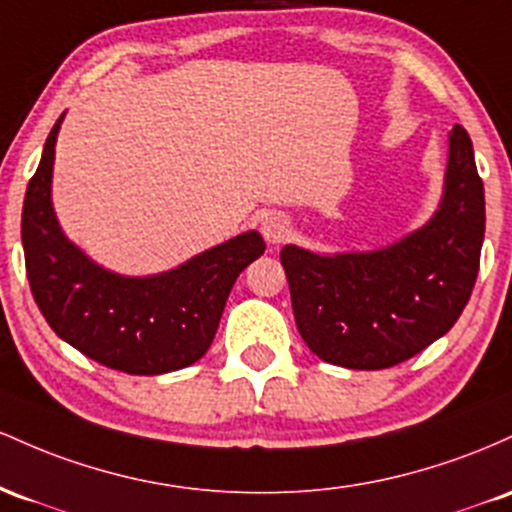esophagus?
I'll return each instance as SVG.
<instances>
[{
    "label": "esophagus",
    "instance_id": "1",
    "mask_svg": "<svg viewBox=\"0 0 512 512\" xmlns=\"http://www.w3.org/2000/svg\"><path fill=\"white\" fill-rule=\"evenodd\" d=\"M261 234L268 244H283L290 237V222L283 215H268L261 220Z\"/></svg>",
    "mask_w": 512,
    "mask_h": 512
}]
</instances>
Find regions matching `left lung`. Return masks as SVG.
Returning a JSON list of instances; mask_svg holds the SVG:
<instances>
[{
  "mask_svg": "<svg viewBox=\"0 0 512 512\" xmlns=\"http://www.w3.org/2000/svg\"><path fill=\"white\" fill-rule=\"evenodd\" d=\"M484 183L467 130L450 132L440 208L380 251H280L292 312L309 350L350 370H384L438 341L472 297L484 244Z\"/></svg>",
  "mask_w": 512,
  "mask_h": 512,
  "instance_id": "8db88e82",
  "label": "left lung"
}]
</instances>
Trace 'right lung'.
Instances as JSON below:
<instances>
[{"mask_svg":"<svg viewBox=\"0 0 512 512\" xmlns=\"http://www.w3.org/2000/svg\"><path fill=\"white\" fill-rule=\"evenodd\" d=\"M60 123L62 116L21 212L26 275L40 314L62 341L111 370L164 375L193 365L208 353L234 280L266 251L263 237L244 232L149 278L96 266L62 234L50 200Z\"/></svg>","mask_w":512,"mask_h":512,"instance_id":"obj_1","label":"right lung"}]
</instances>
